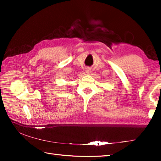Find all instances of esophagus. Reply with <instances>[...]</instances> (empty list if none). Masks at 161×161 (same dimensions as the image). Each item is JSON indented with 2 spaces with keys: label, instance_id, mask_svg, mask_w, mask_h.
Wrapping results in <instances>:
<instances>
[{
  "label": "esophagus",
  "instance_id": "obj_1",
  "mask_svg": "<svg viewBox=\"0 0 161 161\" xmlns=\"http://www.w3.org/2000/svg\"><path fill=\"white\" fill-rule=\"evenodd\" d=\"M86 72L88 75H89V74H90V73H91V69H89V68H88V69H86Z\"/></svg>",
  "mask_w": 161,
  "mask_h": 161
}]
</instances>
